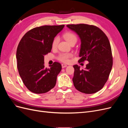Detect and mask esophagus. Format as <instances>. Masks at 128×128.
<instances>
[{
	"label": "esophagus",
	"instance_id": "obj_1",
	"mask_svg": "<svg viewBox=\"0 0 128 128\" xmlns=\"http://www.w3.org/2000/svg\"><path fill=\"white\" fill-rule=\"evenodd\" d=\"M61 66H62V68H65V67H66L67 66V64H61Z\"/></svg>",
	"mask_w": 128,
	"mask_h": 128
}]
</instances>
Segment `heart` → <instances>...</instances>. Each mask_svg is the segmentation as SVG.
<instances>
[{"label":"heart","mask_w":128,"mask_h":128,"mask_svg":"<svg viewBox=\"0 0 128 128\" xmlns=\"http://www.w3.org/2000/svg\"><path fill=\"white\" fill-rule=\"evenodd\" d=\"M63 37L69 44H70L72 42L77 41V37L75 34L70 32H65L63 34ZM59 42V38L58 37L54 38L52 43V47L53 48H56ZM72 56V54L71 53H61L58 57V59L63 62H67L69 61V58Z\"/></svg>","instance_id":"1"}]
</instances>
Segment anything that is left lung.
<instances>
[{
    "label": "left lung",
    "mask_w": 128,
    "mask_h": 128,
    "mask_svg": "<svg viewBox=\"0 0 128 128\" xmlns=\"http://www.w3.org/2000/svg\"><path fill=\"white\" fill-rule=\"evenodd\" d=\"M67 26L80 38L78 62H88L84 70H80L78 65H74V86L82 93L94 94L104 87L112 70L113 56L110 41L105 34L96 26L78 24Z\"/></svg>",
    "instance_id": "8db88e82"
}]
</instances>
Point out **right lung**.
<instances>
[{"label": "right lung", "mask_w": 128, "mask_h": 128, "mask_svg": "<svg viewBox=\"0 0 128 128\" xmlns=\"http://www.w3.org/2000/svg\"><path fill=\"white\" fill-rule=\"evenodd\" d=\"M64 26L36 27L27 32L19 42L16 55L17 67L23 83L31 92L44 94L55 86L61 65L54 62L50 66V68H45L44 56L51 52L54 38Z\"/></svg>", "instance_id": "right-lung-1"}]
</instances>
